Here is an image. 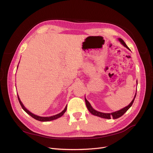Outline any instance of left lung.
<instances>
[{
	"mask_svg": "<svg viewBox=\"0 0 153 153\" xmlns=\"http://www.w3.org/2000/svg\"><path fill=\"white\" fill-rule=\"evenodd\" d=\"M119 40L120 41V42L121 43V44L122 45H123L125 47H126L127 48H128L129 49V48L127 47V45H126V43H124V41L122 39H119ZM136 94H135V97H134V98H133V100H132V101L130 103V104H129L128 106H126V107H124V108H123V109H121V110H119V111H117V112H113V113H102V112H98V111H96V110H95L94 108H92V107L91 106V104L89 103V101H88L87 100H86V98L85 99V103H86V106H87V109L89 110V112L92 114H93L94 115H96V116H98V117H102V118H105V119H111V117H113V119H117V118H119V117H121L122 115L126 112V111L131 107V105H133V101H134V100H135V97H136Z\"/></svg>",
	"mask_w": 153,
	"mask_h": 153,
	"instance_id": "obj_1",
	"label": "left lung"
}]
</instances>
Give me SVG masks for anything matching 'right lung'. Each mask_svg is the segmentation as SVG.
<instances>
[{"instance_id":"obj_1","label":"right lung","mask_w":153,"mask_h":153,"mask_svg":"<svg viewBox=\"0 0 153 153\" xmlns=\"http://www.w3.org/2000/svg\"><path fill=\"white\" fill-rule=\"evenodd\" d=\"M18 101H19V103H20V105H21V106H22V108L23 109H24V110L25 111V112H27L29 115H30L32 117H33L34 119H36V120H38V121H42V122L52 121V120L56 119H57V118H59V117H61L62 115L64 113H65V112H66V110H67V106H66V108H64V110L62 111V112H61V113H59V114H57V115H53V116H50V117H40V116H38V115H36L33 114L32 113H31L30 112H29V111L28 110L26 109L25 106H24V105H23L22 103L21 102V101H20V98H19V97H18Z\"/></svg>"}]
</instances>
